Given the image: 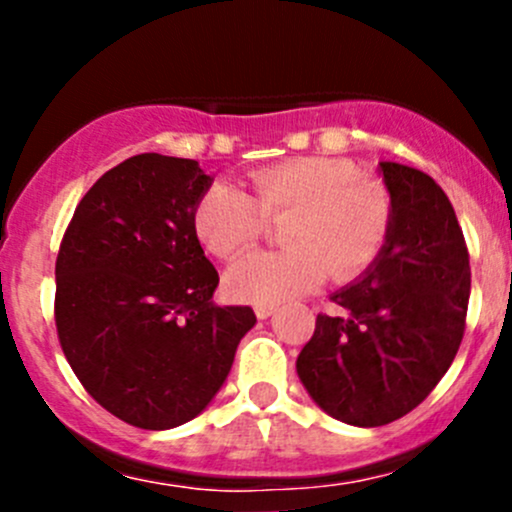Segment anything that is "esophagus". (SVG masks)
Returning a JSON list of instances; mask_svg holds the SVG:
<instances>
[{
    "label": "esophagus",
    "mask_w": 512,
    "mask_h": 512,
    "mask_svg": "<svg viewBox=\"0 0 512 512\" xmlns=\"http://www.w3.org/2000/svg\"><path fill=\"white\" fill-rule=\"evenodd\" d=\"M255 314H257V319H267L275 314V307H270V304H257Z\"/></svg>",
    "instance_id": "esophagus-1"
}]
</instances>
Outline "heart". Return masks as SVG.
<instances>
[{"label":"heart","mask_w":512,"mask_h":512,"mask_svg":"<svg viewBox=\"0 0 512 512\" xmlns=\"http://www.w3.org/2000/svg\"><path fill=\"white\" fill-rule=\"evenodd\" d=\"M282 225L285 252H260L225 277L227 294L247 304H282L314 292L329 272L352 282L381 257L394 225V200L376 180L339 158H292L250 175V193L218 183L193 213L200 245L218 260H235L265 232Z\"/></svg>","instance_id":"b5f03b06"}]
</instances>
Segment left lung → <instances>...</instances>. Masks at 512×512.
Instances as JSON below:
<instances>
[{
    "instance_id": "8db88e82",
    "label": "left lung",
    "mask_w": 512,
    "mask_h": 512,
    "mask_svg": "<svg viewBox=\"0 0 512 512\" xmlns=\"http://www.w3.org/2000/svg\"><path fill=\"white\" fill-rule=\"evenodd\" d=\"M394 225L379 260L337 289L339 314H319L297 356L314 404L359 428L416 409L456 359L466 329L471 267L441 185L411 165L381 160Z\"/></svg>"
}]
</instances>
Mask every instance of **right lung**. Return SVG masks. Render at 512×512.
I'll use <instances>...</instances> for the list:
<instances>
[{"mask_svg":"<svg viewBox=\"0 0 512 512\" xmlns=\"http://www.w3.org/2000/svg\"><path fill=\"white\" fill-rule=\"evenodd\" d=\"M213 175L141 153L81 198L56 257V332L84 389L131 426L165 431L208 409L250 307H218L193 213Z\"/></svg>","mask_w":512,"mask_h":512,"instance_id":"right-lung-1","label":"right lung"}]
</instances>
